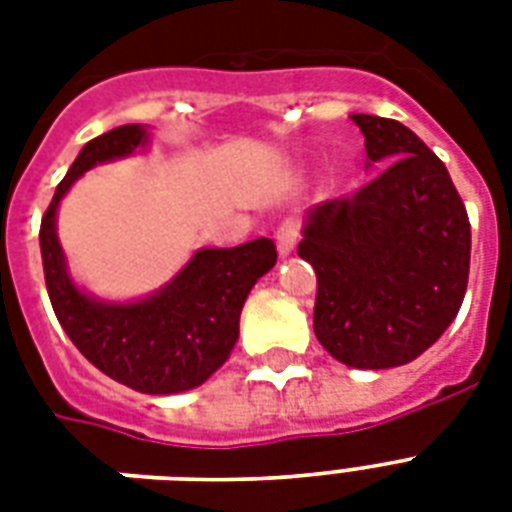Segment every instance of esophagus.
I'll return each mask as SVG.
<instances>
[{
	"label": "esophagus",
	"instance_id": "esophagus-1",
	"mask_svg": "<svg viewBox=\"0 0 512 512\" xmlns=\"http://www.w3.org/2000/svg\"><path fill=\"white\" fill-rule=\"evenodd\" d=\"M300 236H303V225H300V220H297V217H287V220L279 225V231H276V244H279L281 255H289V252L295 249L297 241H300Z\"/></svg>",
	"mask_w": 512,
	"mask_h": 512
}]
</instances>
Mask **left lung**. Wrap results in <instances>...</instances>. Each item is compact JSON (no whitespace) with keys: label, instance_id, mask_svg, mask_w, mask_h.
Wrapping results in <instances>:
<instances>
[{"label":"left lung","instance_id":"8db88e82","mask_svg":"<svg viewBox=\"0 0 512 512\" xmlns=\"http://www.w3.org/2000/svg\"><path fill=\"white\" fill-rule=\"evenodd\" d=\"M377 175L313 209L297 255L316 271L313 332L356 369L409 364L457 316L470 220L444 162L396 119L350 116Z\"/></svg>","mask_w":512,"mask_h":512}]
</instances>
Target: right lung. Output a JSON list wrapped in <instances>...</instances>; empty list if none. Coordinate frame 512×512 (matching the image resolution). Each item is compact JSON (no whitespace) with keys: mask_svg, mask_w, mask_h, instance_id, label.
I'll return each instance as SVG.
<instances>
[{"mask_svg":"<svg viewBox=\"0 0 512 512\" xmlns=\"http://www.w3.org/2000/svg\"><path fill=\"white\" fill-rule=\"evenodd\" d=\"M146 143V130L124 124L90 140L58 183L42 217L44 281L52 311L82 356L111 380L140 393H180L225 364L239 340V316L255 281L276 265V244L255 239L233 249H201L159 295L130 305L90 300L63 265L55 209L76 177Z\"/></svg>","mask_w":512,"mask_h":512,"instance_id":"add662e5","label":"right lung"}]
</instances>
